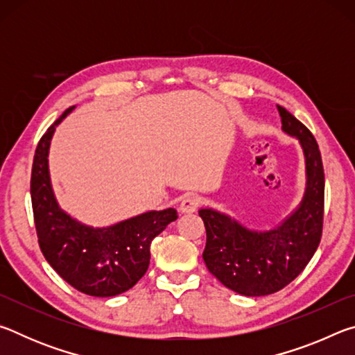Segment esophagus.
<instances>
[{
	"mask_svg": "<svg viewBox=\"0 0 355 355\" xmlns=\"http://www.w3.org/2000/svg\"><path fill=\"white\" fill-rule=\"evenodd\" d=\"M199 199L194 196H188L184 197V199L182 200V203H180V211L184 213V214H189V213H194L197 211V208H199Z\"/></svg>",
	"mask_w": 355,
	"mask_h": 355,
	"instance_id": "34e87169",
	"label": "esophagus"
}]
</instances>
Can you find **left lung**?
I'll use <instances>...</instances> for the list:
<instances>
[{"mask_svg": "<svg viewBox=\"0 0 355 355\" xmlns=\"http://www.w3.org/2000/svg\"><path fill=\"white\" fill-rule=\"evenodd\" d=\"M282 131L296 137L305 158L304 197L297 208L269 230H250L213 208L199 209L207 228L203 260L216 279L243 296H268L297 277L322 235L324 169L320 147L310 130L277 106Z\"/></svg>", "mask_w": 355, "mask_h": 355, "instance_id": "1", "label": "left lung"}]
</instances>
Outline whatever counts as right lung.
Masks as SVG:
<instances>
[{
    "instance_id": "right-lung-1",
    "label": "right lung",
    "mask_w": 355,
    "mask_h": 355,
    "mask_svg": "<svg viewBox=\"0 0 355 355\" xmlns=\"http://www.w3.org/2000/svg\"><path fill=\"white\" fill-rule=\"evenodd\" d=\"M62 112L37 144L31 173V200L39 245L45 260L78 291L111 297L133 288L150 264V244L175 220L177 209H152L106 227L83 224L64 211L51 186L48 153Z\"/></svg>"
}]
</instances>
